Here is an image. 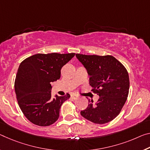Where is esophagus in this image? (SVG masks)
<instances>
[{
  "instance_id": "esophagus-1",
  "label": "esophagus",
  "mask_w": 150,
  "mask_h": 150,
  "mask_svg": "<svg viewBox=\"0 0 150 150\" xmlns=\"http://www.w3.org/2000/svg\"><path fill=\"white\" fill-rule=\"evenodd\" d=\"M71 98H72V99H77V97H79V96H78L77 95H76V94H72V95H71Z\"/></svg>"
}]
</instances>
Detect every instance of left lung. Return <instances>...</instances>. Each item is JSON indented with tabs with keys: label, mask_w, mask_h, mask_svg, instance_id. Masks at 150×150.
Returning <instances> with one entry per match:
<instances>
[{
	"label": "left lung",
	"mask_w": 150,
	"mask_h": 150,
	"mask_svg": "<svg viewBox=\"0 0 150 150\" xmlns=\"http://www.w3.org/2000/svg\"><path fill=\"white\" fill-rule=\"evenodd\" d=\"M76 57L89 75L91 91L99 96L96 103L89 99V105L81 115L97 124L111 122L120 114L127 100L129 89L127 69L111 55L76 54Z\"/></svg>",
	"instance_id": "obj_1"
}]
</instances>
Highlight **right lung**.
I'll return each mask as SVG.
<instances>
[{"mask_svg": "<svg viewBox=\"0 0 150 150\" xmlns=\"http://www.w3.org/2000/svg\"><path fill=\"white\" fill-rule=\"evenodd\" d=\"M75 53L36 54L25 59L18 69L15 90L18 105L30 122L49 126L59 117L61 106L69 99L51 97V83L61 77V69Z\"/></svg>", "mask_w": 150, "mask_h": 150, "instance_id": "right-lung-1", "label": "right lung"}]
</instances>
